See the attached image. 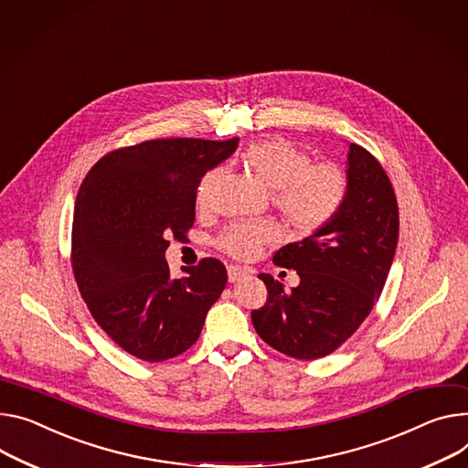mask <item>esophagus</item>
I'll return each instance as SVG.
<instances>
[{
  "mask_svg": "<svg viewBox=\"0 0 468 468\" xmlns=\"http://www.w3.org/2000/svg\"><path fill=\"white\" fill-rule=\"evenodd\" d=\"M249 275V270L247 268H241V266H229V281L230 282H236L239 281L241 277Z\"/></svg>",
  "mask_w": 468,
  "mask_h": 468,
  "instance_id": "34e87169",
  "label": "esophagus"
}]
</instances>
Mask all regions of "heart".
Wrapping results in <instances>:
<instances>
[{"label":"heart","mask_w":468,"mask_h":468,"mask_svg":"<svg viewBox=\"0 0 468 468\" xmlns=\"http://www.w3.org/2000/svg\"><path fill=\"white\" fill-rule=\"evenodd\" d=\"M245 168L271 191V202L300 234H314L328 227L341 211L346 193V174L332 163H313L311 155L284 138H266L250 144L241 154ZM219 172H207L197 198L204 202ZM281 230L273 221H239L230 225L218 245L234 259H250L264 243L277 241Z\"/></svg>","instance_id":"obj_1"}]
</instances>
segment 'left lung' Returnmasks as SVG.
<instances>
[{
  "label": "left lung",
  "instance_id": "obj_1",
  "mask_svg": "<svg viewBox=\"0 0 468 468\" xmlns=\"http://www.w3.org/2000/svg\"><path fill=\"white\" fill-rule=\"evenodd\" d=\"M348 193L335 219L302 241L281 247L273 262L296 270L291 292L268 273L264 307L250 313L271 348L316 359L339 348L369 316L388 279L399 236V207L388 174L362 146L350 144Z\"/></svg>",
  "mask_w": 468,
  "mask_h": 468
}]
</instances>
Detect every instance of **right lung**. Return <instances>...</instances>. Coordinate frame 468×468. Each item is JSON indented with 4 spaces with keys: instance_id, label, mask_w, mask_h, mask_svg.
Returning a JSON list of instances; mask_svg holds the SVG:
<instances>
[{
    "instance_id": "1",
    "label": "right lung",
    "mask_w": 468,
    "mask_h": 468,
    "mask_svg": "<svg viewBox=\"0 0 468 468\" xmlns=\"http://www.w3.org/2000/svg\"><path fill=\"white\" fill-rule=\"evenodd\" d=\"M238 148V138H157L101 157L80 186L70 264L97 324L144 362L193 346L227 286L225 264L202 259L170 277L168 238L195 223L202 176Z\"/></svg>"
}]
</instances>
